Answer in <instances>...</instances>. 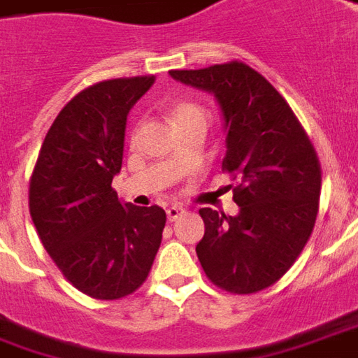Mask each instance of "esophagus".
Wrapping results in <instances>:
<instances>
[{"instance_id": "esophagus-1", "label": "esophagus", "mask_w": 358, "mask_h": 358, "mask_svg": "<svg viewBox=\"0 0 358 358\" xmlns=\"http://www.w3.org/2000/svg\"><path fill=\"white\" fill-rule=\"evenodd\" d=\"M183 214H185L183 206H177V204H173V206H169V208H167V220L175 222L179 216H183Z\"/></svg>"}]
</instances>
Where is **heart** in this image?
I'll use <instances>...</instances> for the list:
<instances>
[{"label":"heart","instance_id":"b5f03b06","mask_svg":"<svg viewBox=\"0 0 358 358\" xmlns=\"http://www.w3.org/2000/svg\"><path fill=\"white\" fill-rule=\"evenodd\" d=\"M177 127H183L191 120H206V110L194 101H177L171 108Z\"/></svg>","mask_w":358,"mask_h":358}]
</instances>
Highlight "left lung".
Here are the masks:
<instances>
[{
    "label": "left lung",
    "instance_id": "8db88e82",
    "mask_svg": "<svg viewBox=\"0 0 358 358\" xmlns=\"http://www.w3.org/2000/svg\"><path fill=\"white\" fill-rule=\"evenodd\" d=\"M169 73L218 101L228 148L222 171L236 181L234 203L240 206L238 216L199 210V261L222 290L255 294L294 265L312 236L322 191L317 154L285 97L248 64Z\"/></svg>",
    "mask_w": 358,
    "mask_h": 358
}]
</instances>
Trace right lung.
<instances>
[{
    "label": "right lung",
    "instance_id": "1",
    "mask_svg": "<svg viewBox=\"0 0 358 358\" xmlns=\"http://www.w3.org/2000/svg\"><path fill=\"white\" fill-rule=\"evenodd\" d=\"M154 76L118 78L80 91L58 113L29 181L36 234L62 275L95 300H120L144 285L165 210L120 203L110 187L122 165L127 115Z\"/></svg>",
    "mask_w": 358,
    "mask_h": 358
}]
</instances>
